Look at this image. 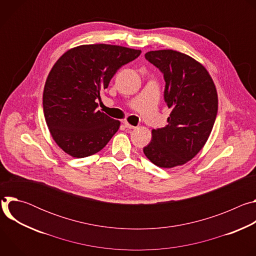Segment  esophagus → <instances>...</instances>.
I'll return each mask as SVG.
<instances>
[{
  "instance_id": "esophagus-1",
  "label": "esophagus",
  "mask_w": 256,
  "mask_h": 256,
  "mask_svg": "<svg viewBox=\"0 0 256 256\" xmlns=\"http://www.w3.org/2000/svg\"><path fill=\"white\" fill-rule=\"evenodd\" d=\"M124 126L126 128H130V130H132V128H136V126H132L128 122H126V120H124Z\"/></svg>"
}]
</instances>
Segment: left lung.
Returning a JSON list of instances; mask_svg holds the SVG:
<instances>
[{"label":"left lung","mask_w":256,"mask_h":256,"mask_svg":"<svg viewBox=\"0 0 256 256\" xmlns=\"http://www.w3.org/2000/svg\"><path fill=\"white\" fill-rule=\"evenodd\" d=\"M144 58L163 72L171 112L165 128L152 130L144 154L161 168L184 165L204 148L212 130L218 112L214 83L206 68L186 54L161 50Z\"/></svg>","instance_id":"1"}]
</instances>
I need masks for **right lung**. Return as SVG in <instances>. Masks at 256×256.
I'll list each match as a JSON object with an SVG mask.
<instances>
[{"instance_id": "right-lung-1", "label": "right lung", "mask_w": 256, "mask_h": 256, "mask_svg": "<svg viewBox=\"0 0 256 256\" xmlns=\"http://www.w3.org/2000/svg\"><path fill=\"white\" fill-rule=\"evenodd\" d=\"M112 44H83L66 52L54 64L44 90V112L58 147L74 158L101 151L120 122L98 110L96 102L118 70L140 54Z\"/></svg>"}]
</instances>
